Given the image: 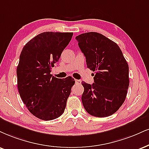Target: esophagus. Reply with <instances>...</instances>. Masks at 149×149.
<instances>
[{"label":"esophagus","mask_w":149,"mask_h":149,"mask_svg":"<svg viewBox=\"0 0 149 149\" xmlns=\"http://www.w3.org/2000/svg\"><path fill=\"white\" fill-rule=\"evenodd\" d=\"M75 82H76V84H81V81L79 80V79H75Z\"/></svg>","instance_id":"esophagus-1"}]
</instances>
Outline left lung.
<instances>
[{
  "mask_svg": "<svg viewBox=\"0 0 149 149\" xmlns=\"http://www.w3.org/2000/svg\"><path fill=\"white\" fill-rule=\"evenodd\" d=\"M87 67L95 72L92 85L82 81V104L90 115L110 116L125 101L129 86L128 65L117 43L97 32L76 36Z\"/></svg>",
  "mask_w": 149,
  "mask_h": 149,
  "instance_id": "8db88e82",
  "label": "left lung"
}]
</instances>
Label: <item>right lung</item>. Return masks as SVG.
I'll list each match as a JSON object with an SVG mask.
<instances>
[{
    "mask_svg": "<svg viewBox=\"0 0 149 149\" xmlns=\"http://www.w3.org/2000/svg\"><path fill=\"white\" fill-rule=\"evenodd\" d=\"M72 35L41 33L25 44L20 54L16 69L20 96L29 111L42 120H52L63 113L75 83L70 77L61 79L50 74Z\"/></svg>",
    "mask_w": 149,
    "mask_h": 149,
    "instance_id": "obj_1",
    "label": "right lung"
}]
</instances>
